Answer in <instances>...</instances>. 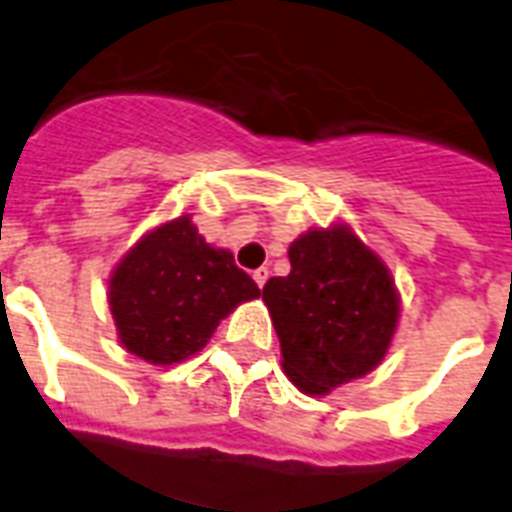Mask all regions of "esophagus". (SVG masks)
Returning a JSON list of instances; mask_svg holds the SVG:
<instances>
[{
    "label": "esophagus",
    "instance_id": "esophagus-1",
    "mask_svg": "<svg viewBox=\"0 0 512 512\" xmlns=\"http://www.w3.org/2000/svg\"><path fill=\"white\" fill-rule=\"evenodd\" d=\"M252 279H255V284L260 289L265 287V281H268V268H257L255 273H252Z\"/></svg>",
    "mask_w": 512,
    "mask_h": 512
}]
</instances>
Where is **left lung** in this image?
I'll return each instance as SVG.
<instances>
[{
  "instance_id": "obj_1",
  "label": "left lung",
  "mask_w": 512,
  "mask_h": 512,
  "mask_svg": "<svg viewBox=\"0 0 512 512\" xmlns=\"http://www.w3.org/2000/svg\"><path fill=\"white\" fill-rule=\"evenodd\" d=\"M289 263V276L263 287L289 380L321 396L372 372L398 321L396 287L380 257L335 225L300 236Z\"/></svg>"
}]
</instances>
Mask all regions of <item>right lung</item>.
<instances>
[{
  "label": "right lung",
  "instance_id": "obj_1",
  "mask_svg": "<svg viewBox=\"0 0 512 512\" xmlns=\"http://www.w3.org/2000/svg\"><path fill=\"white\" fill-rule=\"evenodd\" d=\"M257 295L231 252L209 247L183 215L124 257L108 303L124 348L151 364H177L204 348L236 305Z\"/></svg>",
  "mask_w": 512,
  "mask_h": 512
}]
</instances>
